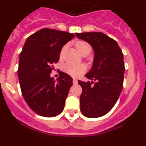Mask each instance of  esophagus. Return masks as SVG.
Here are the masks:
<instances>
[{"label": "esophagus", "instance_id": "34e87169", "mask_svg": "<svg viewBox=\"0 0 146 146\" xmlns=\"http://www.w3.org/2000/svg\"><path fill=\"white\" fill-rule=\"evenodd\" d=\"M73 83L74 84H76L77 83H78V81H77L76 79H73Z\"/></svg>", "mask_w": 146, "mask_h": 146}]
</instances>
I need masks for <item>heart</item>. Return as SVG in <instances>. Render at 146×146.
<instances>
[{"instance_id": "heart-1", "label": "heart", "mask_w": 146, "mask_h": 146, "mask_svg": "<svg viewBox=\"0 0 146 146\" xmlns=\"http://www.w3.org/2000/svg\"><path fill=\"white\" fill-rule=\"evenodd\" d=\"M75 46L79 52L82 55L89 54L91 51V46L88 42L84 41H77L75 43ZM66 50V46H64L60 52V56L62 58L64 53ZM63 70L67 73V74L70 75L71 76L76 77L79 75L82 74L85 71V67L82 64H78L67 62L64 64Z\"/></svg>"}]
</instances>
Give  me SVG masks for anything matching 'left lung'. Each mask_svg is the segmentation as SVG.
I'll list each match as a JSON object with an SVG mask.
<instances>
[{
    "label": "left lung",
    "mask_w": 146,
    "mask_h": 146,
    "mask_svg": "<svg viewBox=\"0 0 146 146\" xmlns=\"http://www.w3.org/2000/svg\"><path fill=\"white\" fill-rule=\"evenodd\" d=\"M94 50L93 66L85 76L92 82L78 80L82 88L80 110L89 118L102 117L114 106L124 80L123 53L117 41L102 33H76Z\"/></svg>",
    "instance_id": "left-lung-1"
}]
</instances>
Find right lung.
<instances>
[{
	"label": "right lung",
	"mask_w": 146,
	"mask_h": 146,
	"mask_svg": "<svg viewBox=\"0 0 146 146\" xmlns=\"http://www.w3.org/2000/svg\"><path fill=\"white\" fill-rule=\"evenodd\" d=\"M73 37L67 32L41 29L27 38L20 53L18 76L22 95L40 116L53 117L63 111L73 79L60 72L55 80L50 73L63 46Z\"/></svg>",
	"instance_id": "add662e5"
}]
</instances>
